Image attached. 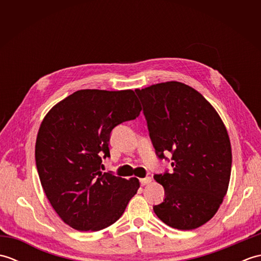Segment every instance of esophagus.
Here are the masks:
<instances>
[{"instance_id": "obj_1", "label": "esophagus", "mask_w": 261, "mask_h": 261, "mask_svg": "<svg viewBox=\"0 0 261 261\" xmlns=\"http://www.w3.org/2000/svg\"><path fill=\"white\" fill-rule=\"evenodd\" d=\"M151 181H152L151 177H145V178H141V179H140V184H141L142 186H145V185L150 184Z\"/></svg>"}]
</instances>
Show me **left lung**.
Segmentation results:
<instances>
[{
    "label": "left lung",
    "mask_w": 261,
    "mask_h": 261,
    "mask_svg": "<svg viewBox=\"0 0 261 261\" xmlns=\"http://www.w3.org/2000/svg\"><path fill=\"white\" fill-rule=\"evenodd\" d=\"M160 159L171 153L173 171L153 178L165 199L153 211L164 223L193 230L218 212L229 187L232 152L220 115L201 93L179 82L136 90Z\"/></svg>",
    "instance_id": "1"
}]
</instances>
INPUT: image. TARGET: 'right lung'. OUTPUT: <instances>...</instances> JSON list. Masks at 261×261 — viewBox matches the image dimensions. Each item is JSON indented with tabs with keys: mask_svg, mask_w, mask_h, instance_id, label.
Listing matches in <instances>:
<instances>
[{
	"mask_svg": "<svg viewBox=\"0 0 261 261\" xmlns=\"http://www.w3.org/2000/svg\"><path fill=\"white\" fill-rule=\"evenodd\" d=\"M141 111L135 92L81 90L49 111L36 141V165L47 198L66 224L98 231L113 224L139 179L102 173L111 132Z\"/></svg>",
	"mask_w": 261,
	"mask_h": 261,
	"instance_id": "add662e5",
	"label": "right lung"
}]
</instances>
